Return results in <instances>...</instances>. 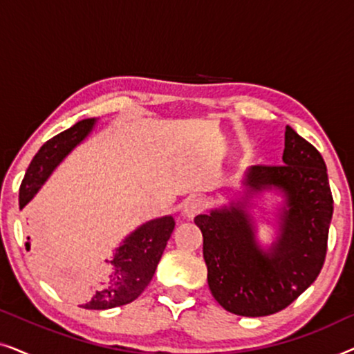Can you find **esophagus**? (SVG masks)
<instances>
[{
  "mask_svg": "<svg viewBox=\"0 0 354 354\" xmlns=\"http://www.w3.org/2000/svg\"><path fill=\"white\" fill-rule=\"evenodd\" d=\"M203 209H205V203L198 200V198H193V200H188L185 203V206L182 209V216L185 219H193V217H196L200 212H203Z\"/></svg>",
  "mask_w": 354,
  "mask_h": 354,
  "instance_id": "1",
  "label": "esophagus"
}]
</instances>
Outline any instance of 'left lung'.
Here are the masks:
<instances>
[{"mask_svg":"<svg viewBox=\"0 0 354 354\" xmlns=\"http://www.w3.org/2000/svg\"><path fill=\"white\" fill-rule=\"evenodd\" d=\"M282 166L245 172V195L195 217L203 234L207 285L225 311L261 317L282 311L321 272L333 200L321 153L287 125ZM264 191L284 196L278 240L264 249L255 239L250 200Z\"/></svg>","mask_w":354,"mask_h":354,"instance_id":"1","label":"left lung"}]
</instances>
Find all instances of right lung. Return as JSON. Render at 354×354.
Masks as SVG:
<instances>
[{
    "label": "right lung",
    "instance_id": "1",
    "mask_svg": "<svg viewBox=\"0 0 354 354\" xmlns=\"http://www.w3.org/2000/svg\"><path fill=\"white\" fill-rule=\"evenodd\" d=\"M95 124V118L79 120L71 129L64 130L43 145L40 151L32 159L22 180L21 192H19L21 209L37 195V192L40 190L53 171L59 166L62 159L88 137ZM174 227H176L174 217L162 216L145 222L132 234L125 236L114 250V258L106 261L108 270H106L104 279L91 293L88 301L80 306L101 311V309L122 306L137 299L151 282Z\"/></svg>",
    "mask_w": 354,
    "mask_h": 354
}]
</instances>
